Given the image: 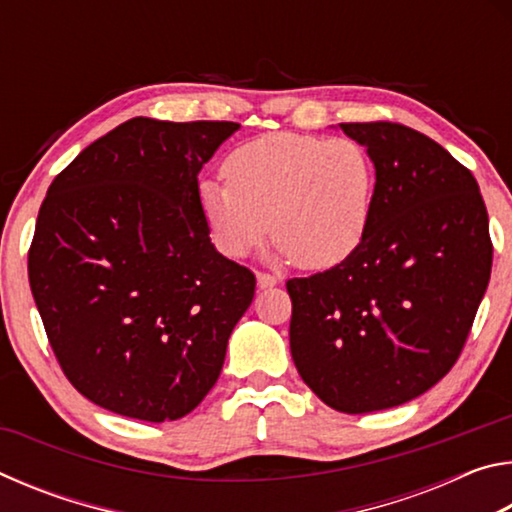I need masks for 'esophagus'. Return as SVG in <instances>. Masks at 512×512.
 Listing matches in <instances>:
<instances>
[{"label": "esophagus", "mask_w": 512, "mask_h": 512, "mask_svg": "<svg viewBox=\"0 0 512 512\" xmlns=\"http://www.w3.org/2000/svg\"><path fill=\"white\" fill-rule=\"evenodd\" d=\"M280 282V277H275L271 273H257V287L259 289H271L275 284Z\"/></svg>", "instance_id": "34e87169"}]
</instances>
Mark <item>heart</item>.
Instances as JSON below:
<instances>
[{
  "instance_id": "1",
  "label": "heart",
  "mask_w": 512,
  "mask_h": 512,
  "mask_svg": "<svg viewBox=\"0 0 512 512\" xmlns=\"http://www.w3.org/2000/svg\"><path fill=\"white\" fill-rule=\"evenodd\" d=\"M223 173L228 183H198V205L225 257H246L273 230L277 257L327 268L366 237L377 169L366 146L348 137H257L228 155Z\"/></svg>"
}]
</instances>
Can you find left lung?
<instances>
[{"label":"left lung","instance_id":"8db88e82","mask_svg":"<svg viewBox=\"0 0 512 512\" xmlns=\"http://www.w3.org/2000/svg\"><path fill=\"white\" fill-rule=\"evenodd\" d=\"M377 169L359 248L293 277L291 357L327 406L370 413L427 393L461 354L490 282L479 185L443 146L391 121L339 124Z\"/></svg>","mask_w":512,"mask_h":512}]
</instances>
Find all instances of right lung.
<instances>
[{
  "label": "right lung",
  "mask_w": 512,
  "mask_h": 512,
  "mask_svg": "<svg viewBox=\"0 0 512 512\" xmlns=\"http://www.w3.org/2000/svg\"><path fill=\"white\" fill-rule=\"evenodd\" d=\"M235 121L135 117L47 189L29 282L72 386L146 422L194 411L221 375L255 275L214 248L198 173Z\"/></svg>",
  "instance_id": "1"
}]
</instances>
